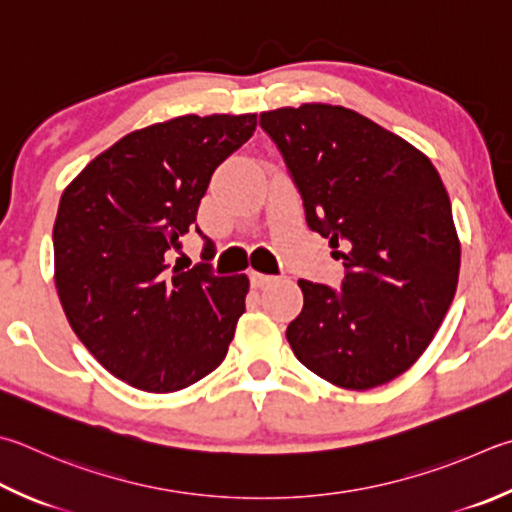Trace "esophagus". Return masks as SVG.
<instances>
[{"mask_svg": "<svg viewBox=\"0 0 512 512\" xmlns=\"http://www.w3.org/2000/svg\"><path fill=\"white\" fill-rule=\"evenodd\" d=\"M271 282H275L273 275H264V273H257V271L250 273V286H253V288H264Z\"/></svg>", "mask_w": 512, "mask_h": 512, "instance_id": "obj_1", "label": "esophagus"}]
</instances>
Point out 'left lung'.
Here are the masks:
<instances>
[{"instance_id": "8db88e82", "label": "left lung", "mask_w": 512, "mask_h": 512, "mask_svg": "<svg viewBox=\"0 0 512 512\" xmlns=\"http://www.w3.org/2000/svg\"><path fill=\"white\" fill-rule=\"evenodd\" d=\"M300 190L306 224L342 259L340 291L300 280L286 340L345 389L385 385L430 345L457 293L450 197L423 152L358 111L309 102L259 114Z\"/></svg>"}]
</instances>
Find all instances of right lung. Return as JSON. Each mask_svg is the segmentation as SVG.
Listing matches in <instances>:
<instances>
[{
  "mask_svg": "<svg viewBox=\"0 0 512 512\" xmlns=\"http://www.w3.org/2000/svg\"><path fill=\"white\" fill-rule=\"evenodd\" d=\"M255 127L257 114H190L136 129L62 192L53 226L62 309L91 356L127 385L179 392L226 358L248 277L167 259L197 228L212 172Z\"/></svg>",
  "mask_w": 512,
  "mask_h": 512,
  "instance_id": "1",
  "label": "right lung"
}]
</instances>
